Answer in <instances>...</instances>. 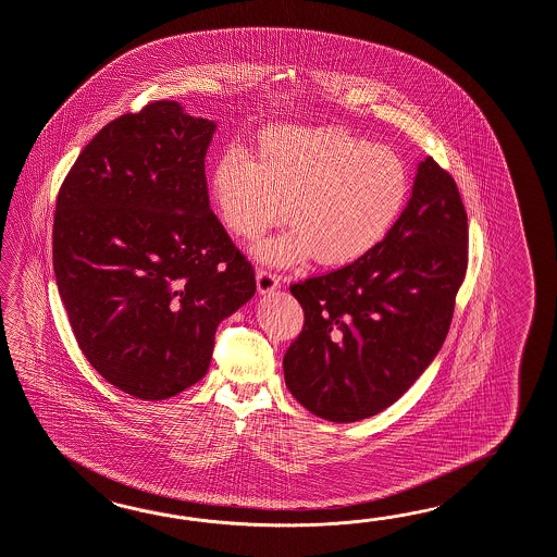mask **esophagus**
Segmentation results:
<instances>
[{
    "instance_id": "34e87169",
    "label": "esophagus",
    "mask_w": 557,
    "mask_h": 557,
    "mask_svg": "<svg viewBox=\"0 0 557 557\" xmlns=\"http://www.w3.org/2000/svg\"><path fill=\"white\" fill-rule=\"evenodd\" d=\"M256 282H258V292L261 296L272 294L273 289L280 287V277L275 273L268 272V270H258Z\"/></svg>"
}]
</instances>
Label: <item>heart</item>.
I'll use <instances>...</instances> for the list:
<instances>
[{"instance_id":"obj_1","label":"heart","mask_w":557,"mask_h":557,"mask_svg":"<svg viewBox=\"0 0 557 557\" xmlns=\"http://www.w3.org/2000/svg\"><path fill=\"white\" fill-rule=\"evenodd\" d=\"M410 193L405 161L338 126H277L253 152L230 147L211 171V199L237 239L277 221L289 227L253 247L259 261L342 268L367 258L391 233Z\"/></svg>"}]
</instances>
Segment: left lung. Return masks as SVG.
I'll return each mask as SVG.
<instances>
[{"label": "left lung", "mask_w": 557, "mask_h": 557, "mask_svg": "<svg viewBox=\"0 0 557 557\" xmlns=\"http://www.w3.org/2000/svg\"><path fill=\"white\" fill-rule=\"evenodd\" d=\"M467 242L459 189L429 157L372 253L289 287L306 318L284 356L299 405L326 421L356 422L407 393L447 338Z\"/></svg>", "instance_id": "1"}]
</instances>
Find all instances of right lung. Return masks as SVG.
<instances>
[{
  "label": "right lung",
  "instance_id": "add662e5",
  "mask_svg": "<svg viewBox=\"0 0 557 557\" xmlns=\"http://www.w3.org/2000/svg\"><path fill=\"white\" fill-rule=\"evenodd\" d=\"M215 121L159 100L107 124L55 201V284L102 379L164 400L209 370L218 326L256 294L251 263L209 207Z\"/></svg>",
  "mask_w": 557,
  "mask_h": 557
}]
</instances>
